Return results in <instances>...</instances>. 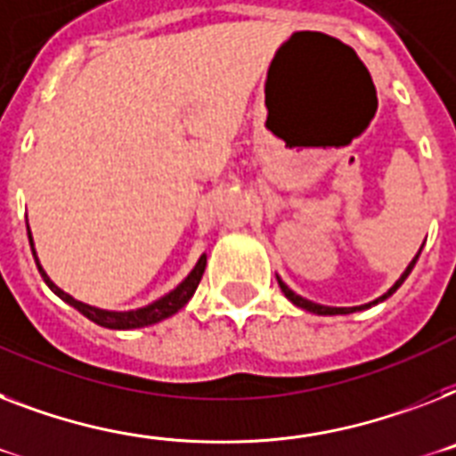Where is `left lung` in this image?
<instances>
[{"label":"left lung","mask_w":456,"mask_h":456,"mask_svg":"<svg viewBox=\"0 0 456 456\" xmlns=\"http://www.w3.org/2000/svg\"><path fill=\"white\" fill-rule=\"evenodd\" d=\"M419 253H421V250H419ZM417 257H419V255H417ZM417 257H414V260L410 262V266H408V269H405V273H403L401 279L395 281V286L391 288V290H388L387 295H382V297L375 299V302H370V305L351 306V309H337V306H323V305H316V302H309V299H305V297H299V295H295V292H292L290 288H288L286 283H283V281H281V279H279V286H281V290L286 292V297L290 299L292 305L302 306V309H306V312L321 314V316H335V314H354V312H358V309H368V306H372V305H377V302H382V299L391 297V295H394V292L403 286V281H405V279H408V276H410V272H412V266H414V262H417Z\"/></svg>","instance_id":"left-lung-1"}]
</instances>
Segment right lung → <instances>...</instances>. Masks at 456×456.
Returning <instances> with one entry per match:
<instances>
[{
    "label": "right lung",
    "instance_id": "add662e5",
    "mask_svg": "<svg viewBox=\"0 0 456 456\" xmlns=\"http://www.w3.org/2000/svg\"><path fill=\"white\" fill-rule=\"evenodd\" d=\"M28 239L29 246H32V236H29V227H28ZM32 255H35V248H32ZM37 260V257H35ZM37 266H39V273H42V279L46 281V286L58 295L61 299H65L68 305H72L77 312H81L86 318H91L94 323L102 325V328H112V330H131V328H142V325H151L159 323V321H164V318L173 316L175 312H180L190 297L194 295V290L199 288V281H201L203 272H206V255H201V260L196 262L194 272L187 276V279L180 283L173 292H168L166 297L157 299L154 305L142 306V309H135V312H105V309H95V306H88L84 302H77L74 297H69L68 292H62L61 288L55 286L53 281L48 279L46 272L42 269L39 260H37Z\"/></svg>",
    "mask_w": 456,
    "mask_h": 456
}]
</instances>
